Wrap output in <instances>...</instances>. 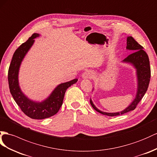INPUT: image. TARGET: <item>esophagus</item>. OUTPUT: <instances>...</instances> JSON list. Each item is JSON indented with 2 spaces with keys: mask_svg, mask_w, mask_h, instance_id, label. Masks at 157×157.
<instances>
[{
  "mask_svg": "<svg viewBox=\"0 0 157 157\" xmlns=\"http://www.w3.org/2000/svg\"><path fill=\"white\" fill-rule=\"evenodd\" d=\"M94 76V73L91 70H86L82 74L83 79H91Z\"/></svg>",
  "mask_w": 157,
  "mask_h": 157,
  "instance_id": "34e87169",
  "label": "esophagus"
}]
</instances>
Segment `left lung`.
Returning a JSON list of instances; mask_svg holds the SVG:
<instances>
[{
    "label": "left lung",
    "mask_w": 157,
    "mask_h": 157,
    "mask_svg": "<svg viewBox=\"0 0 157 157\" xmlns=\"http://www.w3.org/2000/svg\"><path fill=\"white\" fill-rule=\"evenodd\" d=\"M126 49L132 51V53L128 55L124 58L122 63L128 64L135 68L136 76V95L132 101L128 105L125 109L114 113H108L102 111L96 107L90 98L91 105L94 109L99 113L107 116H117L126 113L128 111L134 110L136 105L142 99L145 94L147 88L149 84L151 78V67L148 56L143 49V48L136 42L134 38L131 36H128L127 38ZM94 90V89H93ZM92 90V91H93Z\"/></svg>",
    "instance_id": "obj_1"
}]
</instances>
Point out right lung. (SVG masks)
<instances>
[{"instance_id": "1", "label": "right lung", "mask_w": 157, "mask_h": 157, "mask_svg": "<svg viewBox=\"0 0 157 157\" xmlns=\"http://www.w3.org/2000/svg\"><path fill=\"white\" fill-rule=\"evenodd\" d=\"M39 36H40L39 34H33L26 42L23 43L15 51L8 74L10 91L14 101L24 113L34 119H44L57 113L62 105L66 90L78 80L74 79L70 82L59 83L42 101H34L24 94L19 84L20 67L24 58L33 46L34 39Z\"/></svg>"}]
</instances>
